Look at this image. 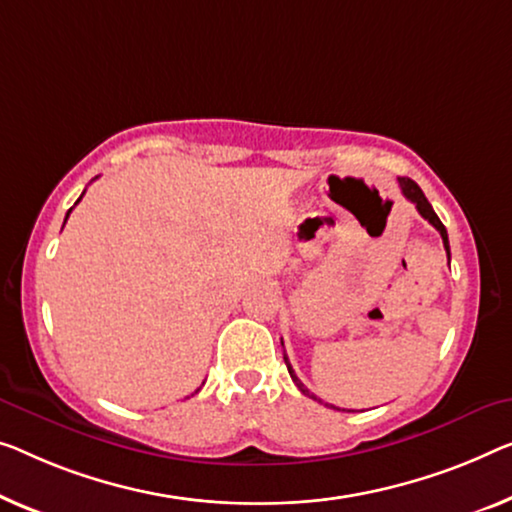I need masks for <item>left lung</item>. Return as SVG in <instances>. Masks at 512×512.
I'll list each match as a JSON object with an SVG mask.
<instances>
[{
  "mask_svg": "<svg viewBox=\"0 0 512 512\" xmlns=\"http://www.w3.org/2000/svg\"><path fill=\"white\" fill-rule=\"evenodd\" d=\"M398 183H400V188H402V195L407 197L409 202H414V204H416V209H418V213H421V216L427 220V223H430V225L434 227V230H437V232L441 234V241H444V248H446V253H448V259H451V246H448V232H446V227H444V223H441V220H439L437 213H434L432 204L427 202V197L423 195V190L418 188V183H416V181H411L409 177H398ZM285 363H287L289 377L294 379V384L299 386V391H301V393H305V395H308V398L317 400L315 395H310L308 388H305V386L301 384V379L294 375L292 365H289V361H287V354H285ZM326 407H331V409H338V407H333V404H326ZM342 411H345V409H342Z\"/></svg>",
  "mask_w": 512,
  "mask_h": 512,
  "instance_id": "left-lung-1",
  "label": "left lung"
}]
</instances>
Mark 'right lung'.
Wrapping results in <instances>:
<instances>
[{"mask_svg":"<svg viewBox=\"0 0 512 512\" xmlns=\"http://www.w3.org/2000/svg\"><path fill=\"white\" fill-rule=\"evenodd\" d=\"M82 195H85V193H82ZM82 195H80V200H82ZM80 200H78V202H80ZM78 202H75V204H78ZM71 211H73V209H68V213H71ZM68 213H66V218H68ZM64 223H66V220H64ZM197 391H200V388H197ZM197 391H195V393H197Z\"/></svg>","mask_w":512,"mask_h":512,"instance_id":"obj_1","label":"right lung"}]
</instances>
